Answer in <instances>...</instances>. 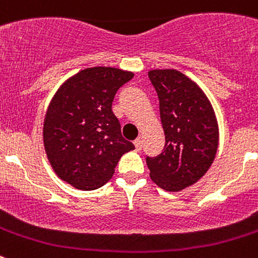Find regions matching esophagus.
<instances>
[{
    "label": "esophagus",
    "mask_w": 258,
    "mask_h": 258,
    "mask_svg": "<svg viewBox=\"0 0 258 258\" xmlns=\"http://www.w3.org/2000/svg\"><path fill=\"white\" fill-rule=\"evenodd\" d=\"M134 146H136L137 151H141V150H142V147H143V141L141 140V138H138V140L134 141Z\"/></svg>",
    "instance_id": "34e87169"
}]
</instances>
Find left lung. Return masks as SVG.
I'll use <instances>...</instances> for the list:
<instances>
[{
    "instance_id": "obj_1",
    "label": "left lung",
    "mask_w": 258,
    "mask_h": 258,
    "mask_svg": "<svg viewBox=\"0 0 258 258\" xmlns=\"http://www.w3.org/2000/svg\"><path fill=\"white\" fill-rule=\"evenodd\" d=\"M165 134L164 151L146 157L152 181L166 191L197 183L213 163L218 124L213 107L197 83L177 70H152Z\"/></svg>"
}]
</instances>
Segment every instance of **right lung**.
I'll return each instance as SVG.
<instances>
[{"mask_svg":"<svg viewBox=\"0 0 258 258\" xmlns=\"http://www.w3.org/2000/svg\"><path fill=\"white\" fill-rule=\"evenodd\" d=\"M134 74L113 67L80 71L52 97L44 120V146L59 178L79 190L102 187L120 157L134 150L112 112L120 86Z\"/></svg>","mask_w":258,"mask_h":258,"instance_id":"1","label":"right lung"}]
</instances>
